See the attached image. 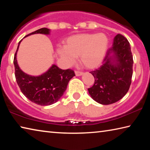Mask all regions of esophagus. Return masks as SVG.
I'll return each mask as SVG.
<instances>
[{
  "label": "esophagus",
  "mask_w": 150,
  "mask_h": 150,
  "mask_svg": "<svg viewBox=\"0 0 150 150\" xmlns=\"http://www.w3.org/2000/svg\"><path fill=\"white\" fill-rule=\"evenodd\" d=\"M75 73L76 76H80L83 74V73L82 71H75Z\"/></svg>",
  "instance_id": "esophagus-1"
}]
</instances>
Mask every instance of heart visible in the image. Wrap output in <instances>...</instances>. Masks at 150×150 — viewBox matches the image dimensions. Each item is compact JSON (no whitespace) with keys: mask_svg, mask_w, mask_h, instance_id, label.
<instances>
[{"mask_svg":"<svg viewBox=\"0 0 150 150\" xmlns=\"http://www.w3.org/2000/svg\"><path fill=\"white\" fill-rule=\"evenodd\" d=\"M106 35L100 34H79L65 40L64 46L57 48V54L68 64L74 57L79 56L81 64L88 69H94L100 65L108 47Z\"/></svg>","mask_w":150,"mask_h":150,"instance_id":"b5f03b06","label":"heart"}]
</instances>
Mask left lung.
Here are the masks:
<instances>
[{
  "label": "left lung",
  "mask_w": 150,
  "mask_h": 150,
  "mask_svg": "<svg viewBox=\"0 0 150 150\" xmlns=\"http://www.w3.org/2000/svg\"><path fill=\"white\" fill-rule=\"evenodd\" d=\"M133 56L130 43L120 34L104 58L103 65L90 73L95 77L88 93L96 102L110 105L120 100L129 90L133 73Z\"/></svg>",
  "instance_id": "1"
}]
</instances>
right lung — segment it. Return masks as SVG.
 <instances>
[{
	"label": "right lung",
	"mask_w": 150,
	"mask_h": 150,
	"mask_svg": "<svg viewBox=\"0 0 150 150\" xmlns=\"http://www.w3.org/2000/svg\"><path fill=\"white\" fill-rule=\"evenodd\" d=\"M50 32V29L43 28L26 36L34 34H49ZM21 41L18 43L14 57L15 77L20 91L30 101L37 105L47 106L56 103L64 93L71 79L75 75L74 71L63 70L53 65L42 75L34 77L27 75L20 69L16 60V53Z\"/></svg>",
	"instance_id": "1"
}]
</instances>
